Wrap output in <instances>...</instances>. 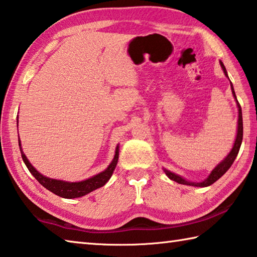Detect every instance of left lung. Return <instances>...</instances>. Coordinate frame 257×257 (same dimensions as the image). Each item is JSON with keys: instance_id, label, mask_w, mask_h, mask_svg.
I'll return each mask as SVG.
<instances>
[{"instance_id": "left-lung-1", "label": "left lung", "mask_w": 257, "mask_h": 257, "mask_svg": "<svg viewBox=\"0 0 257 257\" xmlns=\"http://www.w3.org/2000/svg\"><path fill=\"white\" fill-rule=\"evenodd\" d=\"M220 66L222 68L223 73H225V75L228 77V74L226 71V67L225 65L222 64V62L220 60ZM229 78V77H228ZM230 87H231V92H232V96L235 97V101H236V104H237V108H238V121H237V134H236V139H235V143L232 145V148L230 149V152L227 154V156L223 158V160L219 163V164L214 167V169L211 171V173L208 175L207 179H204L201 182H192V181H188L186 179H184L183 176H181L179 174H175L173 172H171L166 169H163V171L165 172V174L167 175L169 179H171L172 181H175L177 183L180 184H184V185H190V186H198V188H206V186H209L213 184L214 182L217 180L220 179V177L226 173V172L229 170V167L232 165V163H234L235 158L238 155V152H239V148H240V145L242 142V114H241V108L238 103V101H237V97L235 94V91H234V86H232V83L230 82Z\"/></svg>"}]
</instances>
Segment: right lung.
Instances as JSON below:
<instances>
[{"instance_id":"right-lung-1","label":"right lung","mask_w":257,"mask_h":257,"mask_svg":"<svg viewBox=\"0 0 257 257\" xmlns=\"http://www.w3.org/2000/svg\"><path fill=\"white\" fill-rule=\"evenodd\" d=\"M17 127H18V124H17ZM19 147H20V152H21V156H22L23 162H25V164L28 167V170H29L30 173L36 177V180L38 181L41 185L45 186L46 189L49 190L50 192H53L56 195H58V197H62L65 199L81 198V197H84V195H86L90 192H92V191H94L96 189L101 188V186H103L106 182L110 180V177L112 176V173L116 166V163H118V160H119V145H118V146L115 147L113 160L111 161L109 166L106 167L103 172H101V173L92 176V177H90V179L84 180V181L67 182V181H63V180L50 179V177H47V176H45L41 173H39V172L31 165V163L25 155V153H23L20 138H19Z\"/></svg>"}]
</instances>
